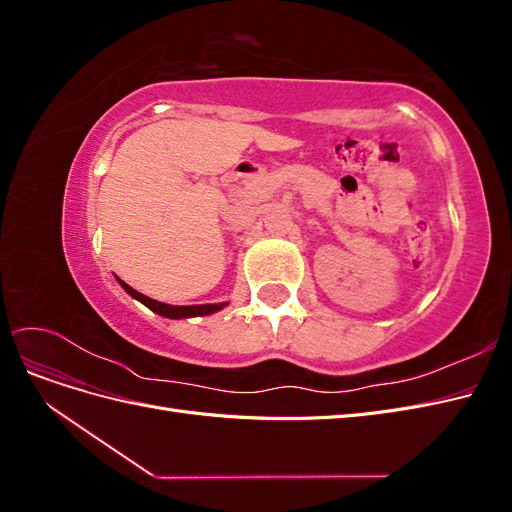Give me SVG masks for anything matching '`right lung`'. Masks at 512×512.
I'll list each match as a JSON object with an SVG mask.
<instances>
[{"mask_svg":"<svg viewBox=\"0 0 512 512\" xmlns=\"http://www.w3.org/2000/svg\"><path fill=\"white\" fill-rule=\"evenodd\" d=\"M121 288L126 290L130 297H134L136 301H141L143 305H147L151 312H156L158 316H164V318H173V320H181V318H194V316H209V314H215L220 312V309H224L228 303H207V305H168V303H162V301H156V299H149L145 297V294H141L138 290H134L132 286H128L126 282H121Z\"/></svg>","mask_w":512,"mask_h":512,"instance_id":"1","label":"right lung"}]
</instances>
